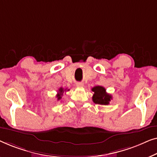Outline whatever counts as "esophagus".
Segmentation results:
<instances>
[{"instance_id":"esophagus-1","label":"esophagus","mask_w":157,"mask_h":157,"mask_svg":"<svg viewBox=\"0 0 157 157\" xmlns=\"http://www.w3.org/2000/svg\"><path fill=\"white\" fill-rule=\"evenodd\" d=\"M76 86L78 87H82L84 86V84L82 82H77Z\"/></svg>"}]
</instances>
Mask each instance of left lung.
I'll return each mask as SVG.
<instances>
[{"label":"left lung","mask_w":157,"mask_h":157,"mask_svg":"<svg viewBox=\"0 0 157 157\" xmlns=\"http://www.w3.org/2000/svg\"><path fill=\"white\" fill-rule=\"evenodd\" d=\"M92 91L94 92L92 100L94 103L102 105H109L112 98L111 94H107L106 92L105 87H101V86H95L92 88Z\"/></svg>","instance_id":"8db88e82"}]
</instances>
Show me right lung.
I'll return each mask as SVG.
<instances>
[{"mask_svg":"<svg viewBox=\"0 0 157 157\" xmlns=\"http://www.w3.org/2000/svg\"><path fill=\"white\" fill-rule=\"evenodd\" d=\"M68 90H67V91H68ZM63 92H64V89H63V88H62V87L59 88V90H58V92H57V95H56L57 100H59L62 98V96H63Z\"/></svg>","mask_w":157,"mask_h":157,"instance_id":"1","label":"right lung"}]
</instances>
